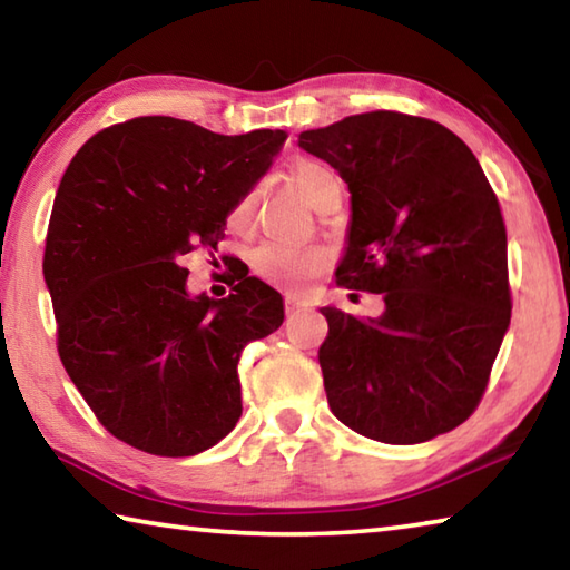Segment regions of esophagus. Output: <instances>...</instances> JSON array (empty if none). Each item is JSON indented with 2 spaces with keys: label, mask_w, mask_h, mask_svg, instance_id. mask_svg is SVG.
<instances>
[{
  "label": "esophagus",
  "mask_w": 570,
  "mask_h": 570,
  "mask_svg": "<svg viewBox=\"0 0 570 570\" xmlns=\"http://www.w3.org/2000/svg\"><path fill=\"white\" fill-rule=\"evenodd\" d=\"M284 304H286V312H294V308L302 306V298H298L296 294H286L284 296Z\"/></svg>",
  "instance_id": "esophagus-1"
}]
</instances>
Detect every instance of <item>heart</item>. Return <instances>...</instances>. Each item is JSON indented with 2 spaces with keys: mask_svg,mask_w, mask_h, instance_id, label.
Returning a JSON list of instances; mask_svg holds the SVG:
<instances>
[{
  "mask_svg": "<svg viewBox=\"0 0 570 570\" xmlns=\"http://www.w3.org/2000/svg\"><path fill=\"white\" fill-rule=\"evenodd\" d=\"M330 168L322 163H298L292 173V180L296 190L308 200L314 193L316 180H320ZM256 210V193H246L238 204L230 208L228 226L236 230H246L254 220ZM330 248L322 244H292V240H264L262 246L254 248L250 254V266L258 276H264L266 282L284 288H304L308 282H314L326 266H330Z\"/></svg>",
  "mask_w": 570,
  "mask_h": 570,
  "instance_id": "1",
  "label": "heart"
}]
</instances>
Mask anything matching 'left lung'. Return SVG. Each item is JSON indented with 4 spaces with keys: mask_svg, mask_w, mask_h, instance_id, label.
<instances>
[{
    "mask_svg": "<svg viewBox=\"0 0 570 570\" xmlns=\"http://www.w3.org/2000/svg\"><path fill=\"white\" fill-rule=\"evenodd\" d=\"M350 186L336 284L382 294L377 320L334 306L320 346L334 417L417 445L478 407L510 326L508 238L478 158L445 125L377 110L298 135Z\"/></svg>",
    "mask_w": 570,
    "mask_h": 570,
    "instance_id": "left-lung-1",
    "label": "left lung"
}]
</instances>
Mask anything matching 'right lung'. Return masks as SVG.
Here are the masks:
<instances>
[{
    "label": "right lung",
    "instance_id": "1",
    "mask_svg": "<svg viewBox=\"0 0 570 570\" xmlns=\"http://www.w3.org/2000/svg\"><path fill=\"white\" fill-rule=\"evenodd\" d=\"M284 130L218 135L148 115L77 150L45 244L57 350L105 430L160 458L198 455L240 417L244 346L284 322V298L238 276L188 292L180 258L218 250L226 218L272 168Z\"/></svg>",
    "mask_w": 570,
    "mask_h": 570
}]
</instances>
